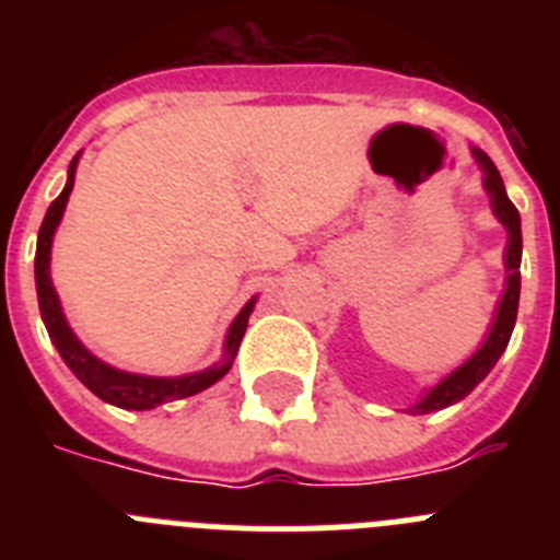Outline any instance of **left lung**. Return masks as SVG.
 Here are the masks:
<instances>
[{"instance_id": "left-lung-1", "label": "left lung", "mask_w": 560, "mask_h": 560, "mask_svg": "<svg viewBox=\"0 0 560 560\" xmlns=\"http://www.w3.org/2000/svg\"><path fill=\"white\" fill-rule=\"evenodd\" d=\"M474 160H477L479 171H482V187L491 199V210L499 219V224L508 232V246H504V291L499 296L497 311H493V323L488 328V336L477 348V353H471L468 359L459 364L457 370L440 378L432 389L420 395L409 407V415H429L438 412V409H446L457 400H463L465 395L477 387L479 381H485V375L491 373L493 364L499 361V355L504 353L508 341H511L513 325H516L518 314V291H522V219H518V210L513 207V201L508 199V190H504V182L499 176L497 165L491 162V156L479 148H471Z\"/></svg>"}]
</instances>
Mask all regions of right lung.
Instances as JSON below:
<instances>
[{"label":"right lung","mask_w":560,"mask_h":560,"mask_svg":"<svg viewBox=\"0 0 560 560\" xmlns=\"http://www.w3.org/2000/svg\"><path fill=\"white\" fill-rule=\"evenodd\" d=\"M78 160H81V153H78L75 160L69 162L67 185H63L61 196L49 205L47 215H44L42 221V230H38L36 291H38V308H42V319L49 339H52V345H56V350L61 353V359L67 361V368L75 373V378L81 381L83 387L92 389L97 398L112 404V407L142 412V409H156L162 407V404H171V400H179V398H190V395L212 387L215 381H221L226 373H230L232 361H235L237 355V348H241V339H244L246 334V325H249V314L252 308H255L257 296H252L249 303L237 311V316L232 319L230 330H226L224 353H221V359L215 361L212 368L199 370V373H187V375H140V373L117 370L112 368V364H106L103 359H97V355L92 353L81 339H78L75 330L69 328L67 316H63V308H61V300H58V291L56 285H52V277H49V255H52V237H56L58 224H61L63 210H67L69 192H72V187H75Z\"/></svg>","instance_id":"obj_1"}]
</instances>
